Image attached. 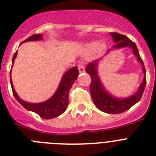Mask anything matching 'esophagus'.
I'll return each instance as SVG.
<instances>
[{
	"instance_id": "1",
	"label": "esophagus",
	"mask_w": 156,
	"mask_h": 156,
	"mask_svg": "<svg viewBox=\"0 0 156 156\" xmlns=\"http://www.w3.org/2000/svg\"><path fill=\"white\" fill-rule=\"evenodd\" d=\"M78 70H79L80 73H83V72H85V65L83 63H79L78 65Z\"/></svg>"
}]
</instances>
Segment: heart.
I'll return each instance as SVG.
<instances>
[{
  "label": "heart",
  "instance_id": "obj_1",
  "mask_svg": "<svg viewBox=\"0 0 156 156\" xmlns=\"http://www.w3.org/2000/svg\"><path fill=\"white\" fill-rule=\"evenodd\" d=\"M96 46H97V43H96V42H92V43L89 44V45H88V48H91V49H94V48L96 47ZM104 48H105L104 44H100L99 48L101 50V49H103Z\"/></svg>",
  "mask_w": 156,
  "mask_h": 156
}]
</instances>
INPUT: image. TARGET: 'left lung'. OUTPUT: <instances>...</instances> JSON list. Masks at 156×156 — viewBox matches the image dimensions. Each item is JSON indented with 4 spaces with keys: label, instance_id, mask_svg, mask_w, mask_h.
<instances>
[{
    "label": "left lung",
    "instance_id": "obj_1",
    "mask_svg": "<svg viewBox=\"0 0 156 156\" xmlns=\"http://www.w3.org/2000/svg\"><path fill=\"white\" fill-rule=\"evenodd\" d=\"M111 35L112 36V38L115 42V44L113 46L112 48H120L124 47L132 48L134 55H136L138 61L142 64V71L145 73L143 81L139 86L137 93H135L129 98L122 99V98H116L112 97L103 88L97 73V65L98 60L94 61L87 65L85 71L87 73L89 74L91 77V81L90 84V92L94 104L101 112L108 114H119L129 110L141 99L146 85V71L144 66L143 61L139 55L136 44L126 35H122L116 32H112ZM110 50L108 51V52Z\"/></svg>",
    "mask_w": 156,
    "mask_h": 156
}]
</instances>
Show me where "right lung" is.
<instances>
[{"instance_id": "add662e5", "label": "right lung", "mask_w": 156, "mask_h": 156, "mask_svg": "<svg viewBox=\"0 0 156 156\" xmlns=\"http://www.w3.org/2000/svg\"><path fill=\"white\" fill-rule=\"evenodd\" d=\"M42 38H43V37H42L41 34H33V35L29 37L27 39H26L25 41H24L22 43L27 41H39L41 40ZM17 54V51L14 53L12 59V63H14V60H15ZM78 74H79V71H78V67L77 66L74 67V68H71L69 71H66L65 75H63V77H62L60 85L58 87L55 94L52 96L50 99L41 103H28L27 101L21 100L17 94L14 88V86H13L11 74H10V81H11L13 94H14L16 99H17V101L24 108L29 110V111L37 113L42 119H54L55 117H58V116H59L65 112L67 106L68 105L69 91L72 85L74 84V81L78 78Z\"/></svg>"}]
</instances>
